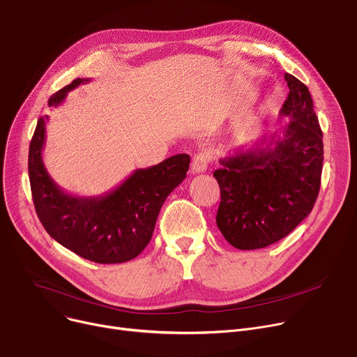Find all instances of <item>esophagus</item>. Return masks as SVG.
<instances>
[{
	"mask_svg": "<svg viewBox=\"0 0 357 357\" xmlns=\"http://www.w3.org/2000/svg\"><path fill=\"white\" fill-rule=\"evenodd\" d=\"M210 159L211 158L207 153H198L197 156H194L192 163H191L192 174H202L204 171H207Z\"/></svg>",
	"mask_w": 357,
	"mask_h": 357,
	"instance_id": "esophagus-1",
	"label": "esophagus"
}]
</instances>
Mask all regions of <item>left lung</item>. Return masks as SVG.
<instances>
[{
	"label": "left lung",
	"instance_id": "1",
	"mask_svg": "<svg viewBox=\"0 0 357 357\" xmlns=\"http://www.w3.org/2000/svg\"><path fill=\"white\" fill-rule=\"evenodd\" d=\"M288 98L279 111L289 123L220 159L213 174L221 201L217 227L240 250L261 249L288 236L312 210L320 192L323 131L308 88L285 73Z\"/></svg>",
	"mask_w": 357,
	"mask_h": 357
}]
</instances>
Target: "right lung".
<instances>
[{
  "label": "right lung",
  "instance_id": "right-lung-1",
  "mask_svg": "<svg viewBox=\"0 0 357 357\" xmlns=\"http://www.w3.org/2000/svg\"><path fill=\"white\" fill-rule=\"evenodd\" d=\"M91 79H75L49 98L58 107L68 92ZM47 116L37 121L29 147V176L34 208L52 238L96 264H124L139 256L152 238L167 195L186 178L191 158L175 155L159 165L136 169L112 191L98 197L65 192L47 174L42 152Z\"/></svg>",
  "mask_w": 357,
  "mask_h": 357
}]
</instances>
